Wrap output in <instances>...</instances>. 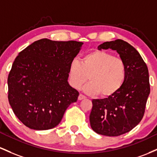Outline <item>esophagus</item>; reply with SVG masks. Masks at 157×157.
Wrapping results in <instances>:
<instances>
[{
    "mask_svg": "<svg viewBox=\"0 0 157 157\" xmlns=\"http://www.w3.org/2000/svg\"><path fill=\"white\" fill-rule=\"evenodd\" d=\"M86 97L85 96H84V95H82V94H80L78 96V99L79 100V101H80V100H82V99H84V98H85Z\"/></svg>",
    "mask_w": 157,
    "mask_h": 157,
    "instance_id": "esophagus-1",
    "label": "esophagus"
}]
</instances>
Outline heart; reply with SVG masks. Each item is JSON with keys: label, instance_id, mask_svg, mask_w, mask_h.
<instances>
[{"label": "heart", "instance_id": "obj_1", "mask_svg": "<svg viewBox=\"0 0 157 157\" xmlns=\"http://www.w3.org/2000/svg\"><path fill=\"white\" fill-rule=\"evenodd\" d=\"M70 85L80 89L88 81L84 91L90 95L109 98L115 95L124 85L127 67L120 58L105 50H94L84 55L81 61L73 60L68 68Z\"/></svg>", "mask_w": 157, "mask_h": 157}]
</instances>
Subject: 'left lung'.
Segmentation results:
<instances>
[{
  "instance_id": "1",
  "label": "left lung",
  "mask_w": 157,
  "mask_h": 157,
  "mask_svg": "<svg viewBox=\"0 0 157 157\" xmlns=\"http://www.w3.org/2000/svg\"><path fill=\"white\" fill-rule=\"evenodd\" d=\"M98 49L117 50L126 64L123 87L111 97L93 99L90 115V126L96 133L117 136L131 131L143 118L151 90L148 69L138 51L124 40L105 42Z\"/></svg>"
}]
</instances>
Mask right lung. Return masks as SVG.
<instances>
[{
	"mask_svg": "<svg viewBox=\"0 0 157 157\" xmlns=\"http://www.w3.org/2000/svg\"><path fill=\"white\" fill-rule=\"evenodd\" d=\"M82 44L43 38L19 52L8 75V99L24 125L52 129L77 101L79 93L68 84V68Z\"/></svg>",
	"mask_w": 157,
	"mask_h": 157,
	"instance_id": "right-lung-1",
	"label": "right lung"
}]
</instances>
